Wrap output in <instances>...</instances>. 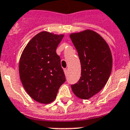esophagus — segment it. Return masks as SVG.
<instances>
[{
    "mask_svg": "<svg viewBox=\"0 0 130 130\" xmlns=\"http://www.w3.org/2000/svg\"><path fill=\"white\" fill-rule=\"evenodd\" d=\"M64 73H65V75H67V74H68V71H67V69H64Z\"/></svg>",
    "mask_w": 130,
    "mask_h": 130,
    "instance_id": "esophagus-1",
    "label": "esophagus"
}]
</instances>
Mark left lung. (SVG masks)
I'll return each instance as SVG.
<instances>
[{
  "label": "left lung",
  "mask_w": 130,
  "mask_h": 130,
  "mask_svg": "<svg viewBox=\"0 0 130 130\" xmlns=\"http://www.w3.org/2000/svg\"><path fill=\"white\" fill-rule=\"evenodd\" d=\"M79 57V80L71 85L77 98L87 100L102 90L112 68V56L105 41L97 32L87 30L70 35Z\"/></svg>",
  "instance_id": "8db88e82"
}]
</instances>
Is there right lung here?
Masks as SVG:
<instances>
[{
    "label": "right lung",
    "mask_w": 130,
    "mask_h": 130,
    "mask_svg": "<svg viewBox=\"0 0 130 130\" xmlns=\"http://www.w3.org/2000/svg\"><path fill=\"white\" fill-rule=\"evenodd\" d=\"M63 35L43 31L30 40L21 55L19 74L23 87L37 102L54 101L65 75L56 49Z\"/></svg>",
    "instance_id": "1"
}]
</instances>
